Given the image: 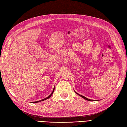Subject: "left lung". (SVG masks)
Listing matches in <instances>:
<instances>
[{"mask_svg":"<svg viewBox=\"0 0 127 127\" xmlns=\"http://www.w3.org/2000/svg\"><path fill=\"white\" fill-rule=\"evenodd\" d=\"M76 93V92H75ZM76 94H77V95H78L79 96H80L81 97H82V98H84L85 99H86V100H88V101H94V100H92V99H89V98H87V97H84V96H82V95H79V94H77V93H76ZM94 101H95V100H94Z\"/></svg>","mask_w":127,"mask_h":127,"instance_id":"1","label":"left lung"}]
</instances>
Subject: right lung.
Masks as SVG:
<instances>
[{"label":"right lung","instance_id":"obj_1","mask_svg":"<svg viewBox=\"0 0 127 127\" xmlns=\"http://www.w3.org/2000/svg\"><path fill=\"white\" fill-rule=\"evenodd\" d=\"M54 90H55V89H54V90H53V91H52V93L51 94V95H50L49 96H48V97H47L46 98H44V99H42V100H40V101H36V102H33V103H37V102H41V101H44V100H45V99H48L49 98H50V97L51 96V95H52V94H53V93H54Z\"/></svg>","mask_w":127,"mask_h":127}]
</instances>
